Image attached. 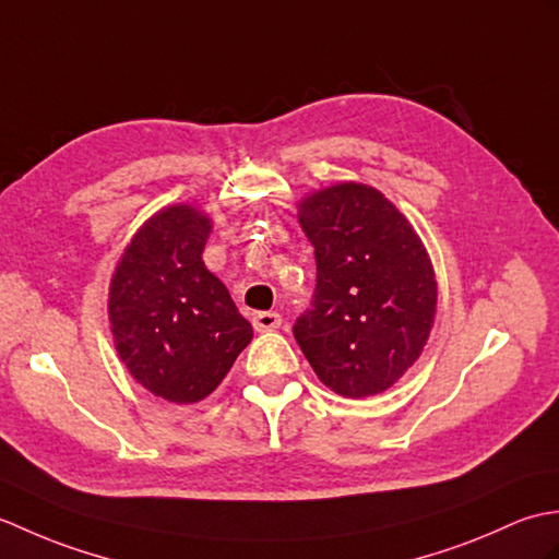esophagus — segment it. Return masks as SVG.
Returning a JSON list of instances; mask_svg holds the SVG:
<instances>
[{
  "label": "esophagus",
  "instance_id": "1",
  "mask_svg": "<svg viewBox=\"0 0 559 559\" xmlns=\"http://www.w3.org/2000/svg\"><path fill=\"white\" fill-rule=\"evenodd\" d=\"M281 322H283V319H281L278 312H257L252 317V326L257 331H273V329L281 326Z\"/></svg>",
  "mask_w": 559,
  "mask_h": 559
}]
</instances>
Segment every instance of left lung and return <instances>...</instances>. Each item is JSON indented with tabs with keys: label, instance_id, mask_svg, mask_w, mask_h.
Masks as SVG:
<instances>
[{
	"label": "left lung",
	"instance_id": "8db88e82",
	"mask_svg": "<svg viewBox=\"0 0 559 559\" xmlns=\"http://www.w3.org/2000/svg\"><path fill=\"white\" fill-rule=\"evenodd\" d=\"M300 225L314 247L317 286L293 336L336 394H382L432 329L437 283L420 237L377 189L355 182L307 197Z\"/></svg>",
	"mask_w": 559,
	"mask_h": 559
}]
</instances>
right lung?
I'll use <instances>...</instances> for the list:
<instances>
[{
  "instance_id": "obj_1",
  "label": "right lung",
  "mask_w": 559,
  "mask_h": 559,
  "mask_svg": "<svg viewBox=\"0 0 559 559\" xmlns=\"http://www.w3.org/2000/svg\"><path fill=\"white\" fill-rule=\"evenodd\" d=\"M211 223L192 206L156 213L127 247L110 286L117 353L151 394L197 403L252 341L228 288L201 261Z\"/></svg>"
}]
</instances>
